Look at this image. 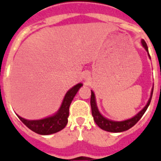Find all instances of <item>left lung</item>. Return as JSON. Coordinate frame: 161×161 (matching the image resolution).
<instances>
[{
    "label": "left lung",
    "instance_id": "left-lung-1",
    "mask_svg": "<svg viewBox=\"0 0 161 161\" xmlns=\"http://www.w3.org/2000/svg\"><path fill=\"white\" fill-rule=\"evenodd\" d=\"M142 45L145 47V50L148 52V47L145 40H142ZM149 57L150 58V54ZM153 91L151 92V96H150V99L148 101L147 104L145 105V107L143 108L140 113H138L137 114L135 115V117H133L132 119H130L125 120V121H120V122H115V121H112L104 118L100 114V113L98 112V107L96 105L95 102V95L93 91H91V99H90V104H91V109H92V115H93V119L95 121L98 127L102 129V130L108 131V132H113V133H119V132H123L125 130H130V128H132L139 120L141 119L146 109L148 108L149 105H150V101H151V98H152Z\"/></svg>",
    "mask_w": 161,
    "mask_h": 161
}]
</instances>
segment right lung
<instances>
[{
	"instance_id": "1",
	"label": "right lung",
	"mask_w": 161,
	"mask_h": 161,
	"mask_svg": "<svg viewBox=\"0 0 161 161\" xmlns=\"http://www.w3.org/2000/svg\"><path fill=\"white\" fill-rule=\"evenodd\" d=\"M82 83H78L66 93L61 108L53 116L40 120H27L20 116H18V118L26 127L39 135H51L60 131L64 129L68 124L69 107L74 96L78 93V89L82 87Z\"/></svg>"
}]
</instances>
